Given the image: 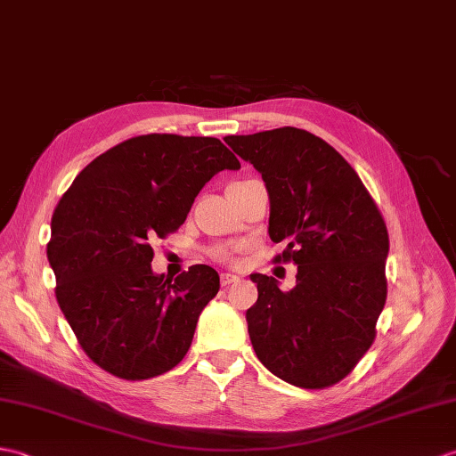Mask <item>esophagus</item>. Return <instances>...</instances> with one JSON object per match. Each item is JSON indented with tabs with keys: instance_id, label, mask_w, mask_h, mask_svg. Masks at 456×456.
Returning a JSON list of instances; mask_svg holds the SVG:
<instances>
[{
	"instance_id": "obj_1",
	"label": "esophagus",
	"mask_w": 456,
	"mask_h": 456,
	"mask_svg": "<svg viewBox=\"0 0 456 456\" xmlns=\"http://www.w3.org/2000/svg\"><path fill=\"white\" fill-rule=\"evenodd\" d=\"M240 278L237 276V273H221V285H229V283H235L239 281Z\"/></svg>"
}]
</instances>
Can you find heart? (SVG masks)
<instances>
[{"mask_svg":"<svg viewBox=\"0 0 456 456\" xmlns=\"http://www.w3.org/2000/svg\"><path fill=\"white\" fill-rule=\"evenodd\" d=\"M216 256H217L219 260H229L231 250H229V248H217V250H216Z\"/></svg>","mask_w":456,"mask_h":456,"instance_id":"obj_1","label":"heart"}]
</instances>
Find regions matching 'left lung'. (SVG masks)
<instances>
[{"mask_svg":"<svg viewBox=\"0 0 456 456\" xmlns=\"http://www.w3.org/2000/svg\"><path fill=\"white\" fill-rule=\"evenodd\" d=\"M262 175L270 196V239L293 262L297 285L252 273L258 301L247 311L262 365L301 388L342 380L375 340L387 301L388 231L362 178L332 145L306 130L227 135Z\"/></svg>","mask_w":456,"mask_h":456,"instance_id":"obj_1","label":"left lung"}]
</instances>
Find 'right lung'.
<instances>
[{
    "instance_id": "obj_1",
    "label": "right lung",
    "mask_w": 456,
    "mask_h": 456,
    "mask_svg": "<svg viewBox=\"0 0 456 456\" xmlns=\"http://www.w3.org/2000/svg\"><path fill=\"white\" fill-rule=\"evenodd\" d=\"M239 159L217 137L147 134L104 151L76 176L52 216L56 299L83 352L114 377L171 371L219 291L206 264L173 280L151 270L150 240L184 224L194 198Z\"/></svg>"
}]
</instances>
